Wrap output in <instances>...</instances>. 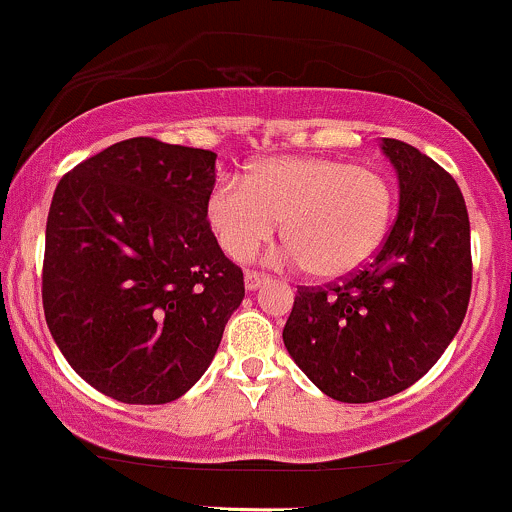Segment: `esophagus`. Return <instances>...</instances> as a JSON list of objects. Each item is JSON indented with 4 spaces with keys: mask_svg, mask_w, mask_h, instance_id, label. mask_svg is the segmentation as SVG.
Masks as SVG:
<instances>
[{
    "mask_svg": "<svg viewBox=\"0 0 512 512\" xmlns=\"http://www.w3.org/2000/svg\"><path fill=\"white\" fill-rule=\"evenodd\" d=\"M267 281H269V276L264 272H255V269H248V272H245V289L255 291L257 286L267 284Z\"/></svg>",
    "mask_w": 512,
    "mask_h": 512,
    "instance_id": "obj_1",
    "label": "esophagus"
}]
</instances>
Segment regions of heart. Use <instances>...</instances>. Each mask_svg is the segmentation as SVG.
Masks as SVG:
<instances>
[{
    "instance_id": "b5f03b06",
    "label": "heart",
    "mask_w": 512,
    "mask_h": 512,
    "mask_svg": "<svg viewBox=\"0 0 512 512\" xmlns=\"http://www.w3.org/2000/svg\"><path fill=\"white\" fill-rule=\"evenodd\" d=\"M207 219L233 260L274 238L317 279L356 274L383 248L395 219V187L383 170L330 156H272L248 180L226 175L211 187Z\"/></svg>"
}]
</instances>
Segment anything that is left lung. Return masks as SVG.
Returning a JSON list of instances; mask_svg holds the SVG:
<instances>
[{"label":"left lung","instance_id":"1","mask_svg":"<svg viewBox=\"0 0 512 512\" xmlns=\"http://www.w3.org/2000/svg\"><path fill=\"white\" fill-rule=\"evenodd\" d=\"M399 211L383 248L356 274L298 286L284 344L327 397L378 402L424 378L467 313L472 248L467 204L448 170L383 139Z\"/></svg>","mask_w":512,"mask_h":512}]
</instances>
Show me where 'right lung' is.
I'll return each mask as SVG.
<instances>
[{
	"label": "right lung",
	"instance_id": "1",
	"mask_svg": "<svg viewBox=\"0 0 512 512\" xmlns=\"http://www.w3.org/2000/svg\"><path fill=\"white\" fill-rule=\"evenodd\" d=\"M214 163V151L134 137L81 161L52 195L45 322L69 366L117 402L185 395L243 301V269L207 219Z\"/></svg>",
	"mask_w": 512,
	"mask_h": 512
}]
</instances>
